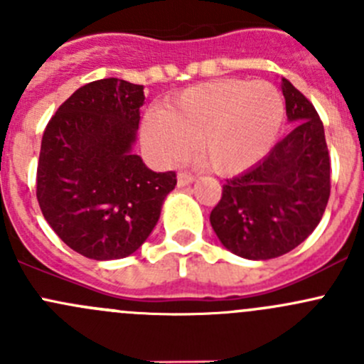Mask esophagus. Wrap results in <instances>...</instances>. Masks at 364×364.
<instances>
[{"instance_id": "obj_1", "label": "esophagus", "mask_w": 364, "mask_h": 364, "mask_svg": "<svg viewBox=\"0 0 364 364\" xmlns=\"http://www.w3.org/2000/svg\"><path fill=\"white\" fill-rule=\"evenodd\" d=\"M193 179H196V176L192 174V172H186V171H181L178 174V186H188L190 183H193Z\"/></svg>"}]
</instances>
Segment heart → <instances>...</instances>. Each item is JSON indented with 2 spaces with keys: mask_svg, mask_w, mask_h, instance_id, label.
I'll return each mask as SVG.
<instances>
[{
  "mask_svg": "<svg viewBox=\"0 0 364 364\" xmlns=\"http://www.w3.org/2000/svg\"><path fill=\"white\" fill-rule=\"evenodd\" d=\"M284 112V98L269 82L213 80L186 90L165 112L146 114L142 141L164 165L185 159L190 146H197L204 165L234 174L269 151Z\"/></svg>",
  "mask_w": 364,
  "mask_h": 364,
  "instance_id": "heart-1",
  "label": "heart"
}]
</instances>
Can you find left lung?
I'll use <instances>...</instances> for the list:
<instances>
[{
    "mask_svg": "<svg viewBox=\"0 0 364 364\" xmlns=\"http://www.w3.org/2000/svg\"><path fill=\"white\" fill-rule=\"evenodd\" d=\"M287 137L250 171L227 179L209 215L223 247L252 260L294 250L321 222L331 192V160L322 121L311 102L282 79Z\"/></svg>",
    "mask_w": 364,
    "mask_h": 364,
    "instance_id": "1",
    "label": "left lung"
}]
</instances>
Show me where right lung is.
Listing matches in <instances>:
<instances>
[{
    "label": "right lung",
    "mask_w": 364,
    "mask_h": 364,
    "mask_svg": "<svg viewBox=\"0 0 364 364\" xmlns=\"http://www.w3.org/2000/svg\"><path fill=\"white\" fill-rule=\"evenodd\" d=\"M144 86L100 79L79 87L47 123L36 167L43 218L72 250L95 260L132 255L151 234L176 172L132 153Z\"/></svg>",
    "instance_id": "add662e5"
}]
</instances>
